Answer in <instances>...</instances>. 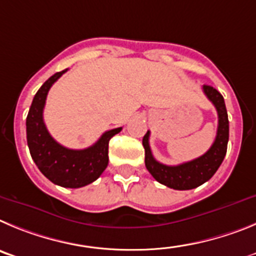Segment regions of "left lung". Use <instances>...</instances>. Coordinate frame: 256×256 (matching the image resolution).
<instances>
[{
	"label": "left lung",
	"mask_w": 256,
	"mask_h": 256,
	"mask_svg": "<svg viewBox=\"0 0 256 256\" xmlns=\"http://www.w3.org/2000/svg\"><path fill=\"white\" fill-rule=\"evenodd\" d=\"M202 90L208 100L214 104L218 114L217 136L209 150L202 156L190 162L178 166H166L156 160L149 145L150 132H146L142 138V146L145 149V167L152 176L162 185L174 190H190L202 185L212 178L224 160L228 142L230 128L228 114L226 110L222 94L210 85H204Z\"/></svg>",
	"instance_id": "1"
}]
</instances>
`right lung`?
Returning a JSON list of instances; mask_svg holds the SVG:
<instances>
[{
  "instance_id": "1",
  "label": "right lung",
  "mask_w": 256,
  "mask_h": 256,
  "mask_svg": "<svg viewBox=\"0 0 256 256\" xmlns=\"http://www.w3.org/2000/svg\"><path fill=\"white\" fill-rule=\"evenodd\" d=\"M66 71L52 75L34 96L26 117V140L36 167L50 181L62 188H78L103 174L108 166V142L122 128L106 131L96 144L80 150L65 148L50 136L43 121V110L50 86Z\"/></svg>"
}]
</instances>
